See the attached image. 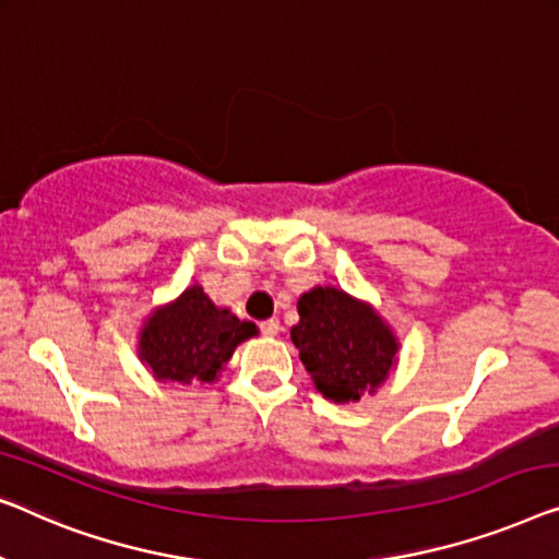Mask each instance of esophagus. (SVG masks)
<instances>
[{
  "label": "esophagus",
  "mask_w": 559,
  "mask_h": 559,
  "mask_svg": "<svg viewBox=\"0 0 559 559\" xmlns=\"http://www.w3.org/2000/svg\"><path fill=\"white\" fill-rule=\"evenodd\" d=\"M278 331H281V321L278 319H269V321L261 323L263 336H278Z\"/></svg>",
  "instance_id": "34e87169"
}]
</instances>
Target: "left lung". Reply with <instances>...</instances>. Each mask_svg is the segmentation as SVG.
<instances>
[{
	"instance_id": "8db88e82",
	"label": "left lung",
	"mask_w": 559,
	"mask_h": 559,
	"mask_svg": "<svg viewBox=\"0 0 559 559\" xmlns=\"http://www.w3.org/2000/svg\"><path fill=\"white\" fill-rule=\"evenodd\" d=\"M290 341L316 389L336 404L373 394L396 366L399 341L373 306L333 286H316L298 298Z\"/></svg>"
}]
</instances>
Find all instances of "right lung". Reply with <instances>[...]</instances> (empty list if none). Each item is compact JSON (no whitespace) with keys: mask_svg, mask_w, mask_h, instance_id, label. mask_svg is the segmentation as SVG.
I'll return each mask as SVG.
<instances>
[{"mask_svg":"<svg viewBox=\"0 0 559 559\" xmlns=\"http://www.w3.org/2000/svg\"><path fill=\"white\" fill-rule=\"evenodd\" d=\"M255 333V323L215 306L195 283L173 304L147 316L140 329L138 354L157 381L213 384L236 346Z\"/></svg>","mask_w":559,"mask_h":559,"instance_id":"right-lung-1","label":"right lung"}]
</instances>
